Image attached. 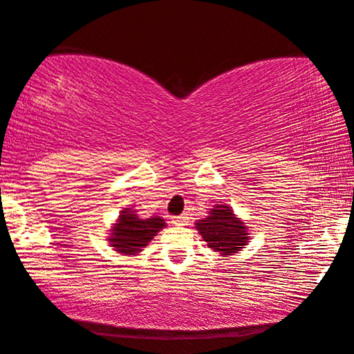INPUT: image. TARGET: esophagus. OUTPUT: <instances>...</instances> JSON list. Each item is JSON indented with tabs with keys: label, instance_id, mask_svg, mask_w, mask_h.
<instances>
[{
	"label": "esophagus",
	"instance_id": "1",
	"mask_svg": "<svg viewBox=\"0 0 354 354\" xmlns=\"http://www.w3.org/2000/svg\"><path fill=\"white\" fill-rule=\"evenodd\" d=\"M188 221V217L185 214H180V216H174L172 217V224H177V225H185Z\"/></svg>",
	"mask_w": 354,
	"mask_h": 354
}]
</instances>
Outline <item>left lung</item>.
Returning <instances> with one entry per match:
<instances>
[{"instance_id": "8db88e82", "label": "left lung", "mask_w": 354, "mask_h": 354, "mask_svg": "<svg viewBox=\"0 0 354 354\" xmlns=\"http://www.w3.org/2000/svg\"><path fill=\"white\" fill-rule=\"evenodd\" d=\"M196 229L207 246L221 254H232L246 245V227L229 206H214L209 216L198 221Z\"/></svg>"}]
</instances>
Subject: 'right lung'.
I'll list each match as a JSON object with an SVG mask.
<instances>
[{
    "instance_id": "1",
    "label": "right lung",
    "mask_w": 354,
    "mask_h": 354,
    "mask_svg": "<svg viewBox=\"0 0 354 354\" xmlns=\"http://www.w3.org/2000/svg\"><path fill=\"white\" fill-rule=\"evenodd\" d=\"M164 224V219L153 216L149 219H140L133 211L125 209L119 216L118 224L113 229V236H109L111 246L124 254H135L142 251L143 246L158 234Z\"/></svg>"
}]
</instances>
